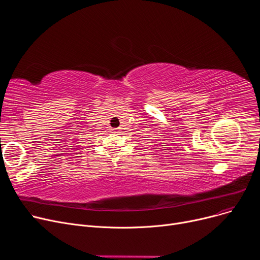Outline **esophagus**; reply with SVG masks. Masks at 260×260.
<instances>
[{
    "label": "esophagus",
    "mask_w": 260,
    "mask_h": 260,
    "mask_svg": "<svg viewBox=\"0 0 260 260\" xmlns=\"http://www.w3.org/2000/svg\"><path fill=\"white\" fill-rule=\"evenodd\" d=\"M112 131H113V132H116V131H117V129H112Z\"/></svg>",
    "instance_id": "esophagus-1"
}]
</instances>
